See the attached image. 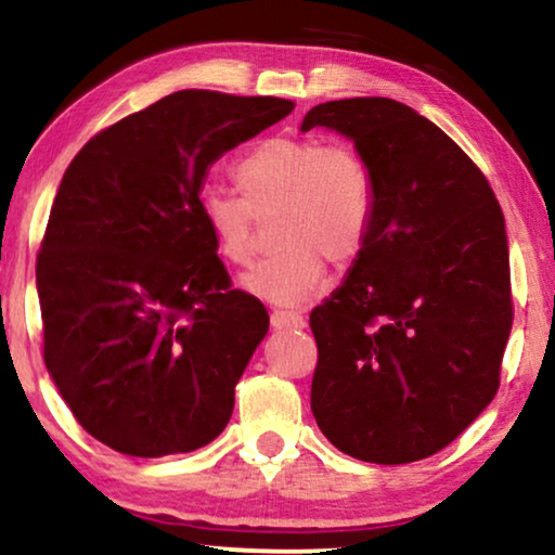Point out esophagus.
<instances>
[{"mask_svg":"<svg viewBox=\"0 0 555 555\" xmlns=\"http://www.w3.org/2000/svg\"><path fill=\"white\" fill-rule=\"evenodd\" d=\"M305 324V317H301V312H294V309H273L271 312L273 330H301Z\"/></svg>","mask_w":555,"mask_h":555,"instance_id":"1","label":"esophagus"}]
</instances>
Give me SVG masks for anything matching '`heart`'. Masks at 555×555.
<instances>
[{"instance_id": "1", "label": "heart", "mask_w": 555, "mask_h": 555, "mask_svg": "<svg viewBox=\"0 0 555 555\" xmlns=\"http://www.w3.org/2000/svg\"><path fill=\"white\" fill-rule=\"evenodd\" d=\"M241 195L205 188L201 216L228 266L254 263L261 220L273 215L276 254L246 276V289L279 305H297L320 289L327 258L350 266L365 254L378 210V180L350 142L269 137L233 167Z\"/></svg>"}]
</instances>
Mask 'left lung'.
Segmentation results:
<instances>
[{
  "mask_svg": "<svg viewBox=\"0 0 555 555\" xmlns=\"http://www.w3.org/2000/svg\"><path fill=\"white\" fill-rule=\"evenodd\" d=\"M314 127L350 137L378 180L365 254L309 314L317 426L354 460H426L500 388L513 327L505 216L482 169L405 103L327 101L301 121Z\"/></svg>",
  "mask_w": 555,
  "mask_h": 555,
  "instance_id": "1",
  "label": "left lung"
}]
</instances>
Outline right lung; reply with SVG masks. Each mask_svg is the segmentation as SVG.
Instances as JSON below:
<instances>
[{"label":"right lung","mask_w":555,"mask_h":555,"mask_svg":"<svg viewBox=\"0 0 555 555\" xmlns=\"http://www.w3.org/2000/svg\"><path fill=\"white\" fill-rule=\"evenodd\" d=\"M292 108L177 91L99 131L65 169L35 271L42 358L101 444L182 454L231 421L269 312L233 289L197 203L212 162Z\"/></svg>","instance_id":"1"}]
</instances>
